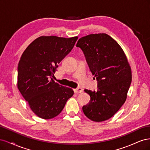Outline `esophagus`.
Wrapping results in <instances>:
<instances>
[{"label":"esophagus","instance_id":"obj_1","mask_svg":"<svg viewBox=\"0 0 150 150\" xmlns=\"http://www.w3.org/2000/svg\"><path fill=\"white\" fill-rule=\"evenodd\" d=\"M74 91L75 93H81L83 91V89L81 88H78L74 89Z\"/></svg>","mask_w":150,"mask_h":150}]
</instances>
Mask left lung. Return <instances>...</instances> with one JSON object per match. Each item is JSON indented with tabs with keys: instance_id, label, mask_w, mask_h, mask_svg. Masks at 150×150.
<instances>
[{
	"instance_id": "obj_1",
	"label": "left lung",
	"mask_w": 150,
	"mask_h": 150,
	"mask_svg": "<svg viewBox=\"0 0 150 150\" xmlns=\"http://www.w3.org/2000/svg\"><path fill=\"white\" fill-rule=\"evenodd\" d=\"M76 47L83 51L98 90L84 89L91 98L83 106L86 117L101 122L114 116L126 101L131 83V70L121 46L110 35L93 34L80 38Z\"/></svg>"
}]
</instances>
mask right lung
I'll return each mask as SVG.
<instances>
[{"mask_svg":"<svg viewBox=\"0 0 150 150\" xmlns=\"http://www.w3.org/2000/svg\"><path fill=\"white\" fill-rule=\"evenodd\" d=\"M57 36H40L22 54L18 64L17 88L31 110L44 120L57 116L74 94L72 89L52 79L58 64L78 40Z\"/></svg>","mask_w":150,"mask_h":150,"instance_id":"1","label":"right lung"}]
</instances>
